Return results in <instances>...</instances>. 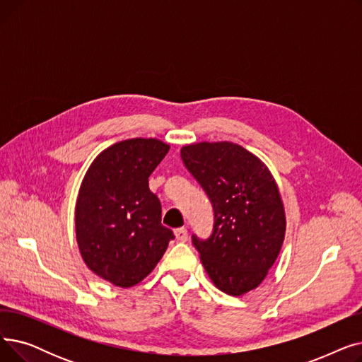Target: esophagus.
<instances>
[{
	"mask_svg": "<svg viewBox=\"0 0 362 362\" xmlns=\"http://www.w3.org/2000/svg\"><path fill=\"white\" fill-rule=\"evenodd\" d=\"M175 236L179 242H186L187 240V230L185 227H179V229L175 230Z\"/></svg>",
	"mask_w": 362,
	"mask_h": 362,
	"instance_id": "34e87169",
	"label": "esophagus"
}]
</instances>
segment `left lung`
<instances>
[{"mask_svg": "<svg viewBox=\"0 0 362 362\" xmlns=\"http://www.w3.org/2000/svg\"><path fill=\"white\" fill-rule=\"evenodd\" d=\"M214 211L208 239L192 235L205 272L227 295L259 286L284 239L286 217L270 170L238 144L199 142L180 151Z\"/></svg>", "mask_w": 362, "mask_h": 362, "instance_id": "left-lung-1", "label": "left lung"}]
</instances>
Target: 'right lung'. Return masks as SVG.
Masks as SVG:
<instances>
[{
  "instance_id": "right-lung-1",
  "label": "right lung",
  "mask_w": 362,
  "mask_h": 362,
  "mask_svg": "<svg viewBox=\"0 0 362 362\" xmlns=\"http://www.w3.org/2000/svg\"><path fill=\"white\" fill-rule=\"evenodd\" d=\"M170 146L127 139L104 149L88 168L76 202V239L95 274L119 288L142 281L164 255L173 232L148 177Z\"/></svg>"
}]
</instances>
